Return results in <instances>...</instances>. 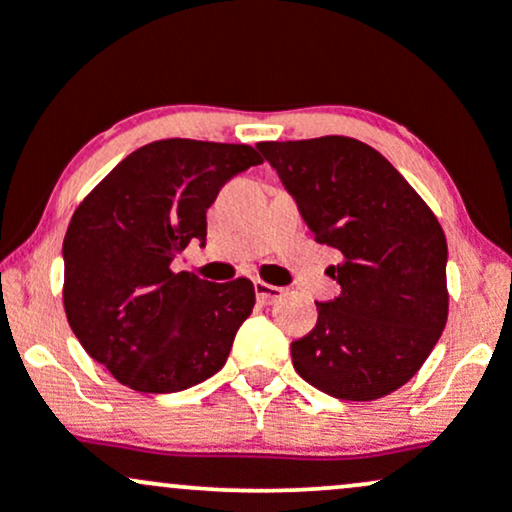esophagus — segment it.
<instances>
[{"label":"esophagus","mask_w":512,"mask_h":512,"mask_svg":"<svg viewBox=\"0 0 512 512\" xmlns=\"http://www.w3.org/2000/svg\"><path fill=\"white\" fill-rule=\"evenodd\" d=\"M255 293H257V301L264 303V305L281 301V298L286 296V291L281 289V286H272V284H267V281H262V279L255 281Z\"/></svg>","instance_id":"esophagus-1"}]
</instances>
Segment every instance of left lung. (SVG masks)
<instances>
[{
    "instance_id": "1",
    "label": "left lung",
    "mask_w": 512,
    "mask_h": 512,
    "mask_svg": "<svg viewBox=\"0 0 512 512\" xmlns=\"http://www.w3.org/2000/svg\"><path fill=\"white\" fill-rule=\"evenodd\" d=\"M315 243L342 255L339 296L291 342L305 383L370 402L409 383L448 322V243L431 207L373 146L351 137L260 142Z\"/></svg>"
}]
</instances>
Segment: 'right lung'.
I'll return each mask as SVG.
<instances>
[{
  "label": "right lung",
  "mask_w": 512,
  "mask_h": 512,
  "mask_svg": "<svg viewBox=\"0 0 512 512\" xmlns=\"http://www.w3.org/2000/svg\"><path fill=\"white\" fill-rule=\"evenodd\" d=\"M262 156L248 144L161 139L81 199L62 243V301L86 354L122 385L180 392L219 373L255 308L245 276L214 284L170 262L207 240V209Z\"/></svg>",
  "instance_id": "obj_1"
}]
</instances>
